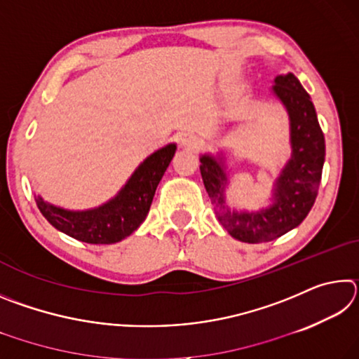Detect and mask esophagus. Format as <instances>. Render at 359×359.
<instances>
[{
    "mask_svg": "<svg viewBox=\"0 0 359 359\" xmlns=\"http://www.w3.org/2000/svg\"><path fill=\"white\" fill-rule=\"evenodd\" d=\"M199 142H201V139H199L194 133H182L179 136V144L180 147H188V149H194L198 147Z\"/></svg>",
    "mask_w": 359,
    "mask_h": 359,
    "instance_id": "obj_1",
    "label": "esophagus"
}]
</instances>
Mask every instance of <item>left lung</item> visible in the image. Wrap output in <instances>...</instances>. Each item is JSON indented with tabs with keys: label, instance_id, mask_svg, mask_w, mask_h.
<instances>
[{
	"label": "left lung",
	"instance_id": "left-lung-1",
	"mask_svg": "<svg viewBox=\"0 0 359 359\" xmlns=\"http://www.w3.org/2000/svg\"><path fill=\"white\" fill-rule=\"evenodd\" d=\"M271 93L288 115L291 156L272 184L269 204L257 210L228 203L229 171L223 151L203 154L201 175L222 226L234 239L259 244L299 226L317 198L325 163V136L311 96L294 74L277 76ZM233 123H229V126Z\"/></svg>",
	"mask_w": 359,
	"mask_h": 359
}]
</instances>
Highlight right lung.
<instances>
[{"mask_svg": "<svg viewBox=\"0 0 359 359\" xmlns=\"http://www.w3.org/2000/svg\"><path fill=\"white\" fill-rule=\"evenodd\" d=\"M177 150V144H168L149 155L139 165L126 184L109 201L98 208L71 210L46 201L34 194L41 214L53 228L87 244H115L141 226L154 201L155 190Z\"/></svg>", "mask_w": 359, "mask_h": 359, "instance_id": "add662e5", "label": "right lung"}]
</instances>
